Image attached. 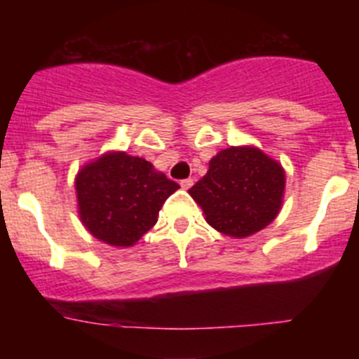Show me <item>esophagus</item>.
Returning <instances> with one entry per match:
<instances>
[{
	"label": "esophagus",
	"mask_w": 359,
	"mask_h": 359,
	"mask_svg": "<svg viewBox=\"0 0 359 359\" xmlns=\"http://www.w3.org/2000/svg\"><path fill=\"white\" fill-rule=\"evenodd\" d=\"M180 185L183 187V189H190V187L194 185V180L192 177H187V180H182V183Z\"/></svg>",
	"instance_id": "1"
}]
</instances>
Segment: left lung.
Masks as SVG:
<instances>
[{"mask_svg":"<svg viewBox=\"0 0 359 359\" xmlns=\"http://www.w3.org/2000/svg\"><path fill=\"white\" fill-rule=\"evenodd\" d=\"M286 176L280 165L255 147L217 152L189 194L207 223L230 237H248L268 226L282 205Z\"/></svg>","mask_w":359,"mask_h":359,"instance_id":"1","label":"left lung"}]
</instances>
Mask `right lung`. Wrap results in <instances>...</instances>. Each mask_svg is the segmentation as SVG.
Returning a JSON list of instances; mask_svg holds the SVG:
<instances>
[{"label":"right lung","mask_w":359,"mask_h":359,"mask_svg":"<svg viewBox=\"0 0 359 359\" xmlns=\"http://www.w3.org/2000/svg\"><path fill=\"white\" fill-rule=\"evenodd\" d=\"M79 214L91 236L113 246H133L158 221L180 185L144 158L109 152L88 163L75 180Z\"/></svg>","instance_id":"obj_1"}]
</instances>
